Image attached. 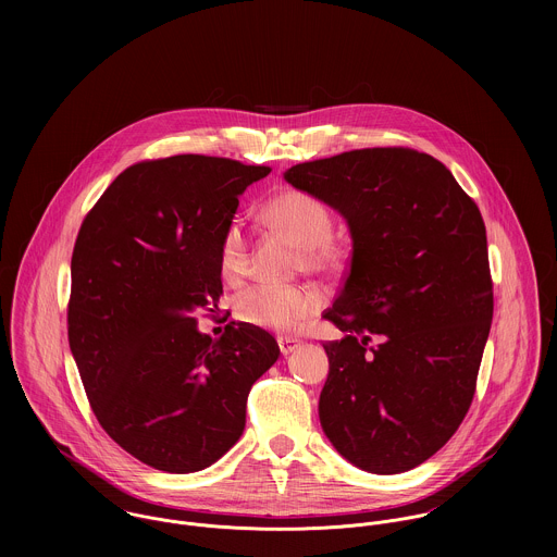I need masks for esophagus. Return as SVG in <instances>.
<instances>
[{"mask_svg":"<svg viewBox=\"0 0 557 557\" xmlns=\"http://www.w3.org/2000/svg\"><path fill=\"white\" fill-rule=\"evenodd\" d=\"M300 343H302V341H300V338H294V336H278V349H281L283 356L296 351V349L300 347Z\"/></svg>","mask_w":557,"mask_h":557,"instance_id":"34e87169","label":"esophagus"}]
</instances>
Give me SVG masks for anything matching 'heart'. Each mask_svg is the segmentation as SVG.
Returning <instances> with one entry per match:
<instances>
[{
	"label": "heart",
	"mask_w": 557,
	"mask_h": 557,
	"mask_svg": "<svg viewBox=\"0 0 557 557\" xmlns=\"http://www.w3.org/2000/svg\"><path fill=\"white\" fill-rule=\"evenodd\" d=\"M263 223L278 236L302 248V265L311 272H330L341 261V250L332 242V214L318 197L287 188L272 195L261 208ZM250 244L239 223H230L221 238V272L232 285L248 274ZM239 321L261 330L289 334L315 318L321 296L311 287L255 285L236 298Z\"/></svg>",
	"instance_id": "heart-1"
}]
</instances>
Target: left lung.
<instances>
[{
	"mask_svg": "<svg viewBox=\"0 0 557 557\" xmlns=\"http://www.w3.org/2000/svg\"><path fill=\"white\" fill-rule=\"evenodd\" d=\"M285 180L334 208L351 263L323 345L319 420L371 474L433 457L463 422L493 319L486 230L476 203L433 157L367 148L294 164Z\"/></svg>",
	"mask_w": 557,
	"mask_h": 557,
	"instance_id": "8db88e82",
	"label": "left lung"
}]
</instances>
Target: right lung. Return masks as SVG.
I'll list each match as a JSON object with an SVG mask.
<instances>
[{
    "label": "right lung",
    "mask_w": 557,
    "mask_h": 557,
    "mask_svg": "<svg viewBox=\"0 0 557 557\" xmlns=\"http://www.w3.org/2000/svg\"><path fill=\"white\" fill-rule=\"evenodd\" d=\"M270 166L180 154L122 171L81 225L69 343L107 435L141 463L190 474L242 435L252 384L278 360L261 327L221 338L197 309L223 296L221 238L238 197Z\"/></svg>",
    "instance_id": "obj_1"
}]
</instances>
